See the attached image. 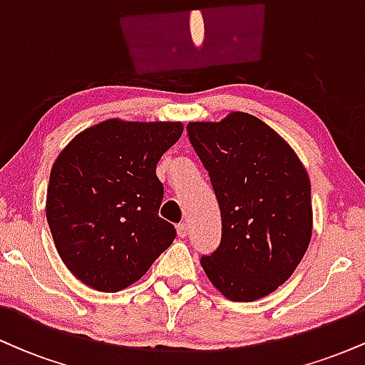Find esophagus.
I'll list each match as a JSON object with an SVG mask.
<instances>
[{"label": "esophagus", "mask_w": 365, "mask_h": 365, "mask_svg": "<svg viewBox=\"0 0 365 365\" xmlns=\"http://www.w3.org/2000/svg\"><path fill=\"white\" fill-rule=\"evenodd\" d=\"M177 232H178V237H182V238H185L187 237V223H180L178 226H177Z\"/></svg>", "instance_id": "obj_1"}]
</instances>
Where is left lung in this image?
Wrapping results in <instances>:
<instances>
[{
	"label": "left lung",
	"instance_id": "1",
	"mask_svg": "<svg viewBox=\"0 0 365 365\" xmlns=\"http://www.w3.org/2000/svg\"><path fill=\"white\" fill-rule=\"evenodd\" d=\"M221 211V242L200 257L211 283L233 302L269 295L290 278L312 235L307 171L273 128L235 111L187 125Z\"/></svg>",
	"mask_w": 365,
	"mask_h": 365
}]
</instances>
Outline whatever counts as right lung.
Returning a JSON list of instances; mask_svg holds the SVG:
<instances>
[{
	"mask_svg": "<svg viewBox=\"0 0 365 365\" xmlns=\"http://www.w3.org/2000/svg\"><path fill=\"white\" fill-rule=\"evenodd\" d=\"M182 132L171 121L106 120L58 156L46 216L63 262L87 287L123 290L173 244L177 230L159 217L156 166Z\"/></svg>",
	"mask_w": 365,
	"mask_h": 365,
	"instance_id": "obj_1",
	"label": "right lung"
}]
</instances>
